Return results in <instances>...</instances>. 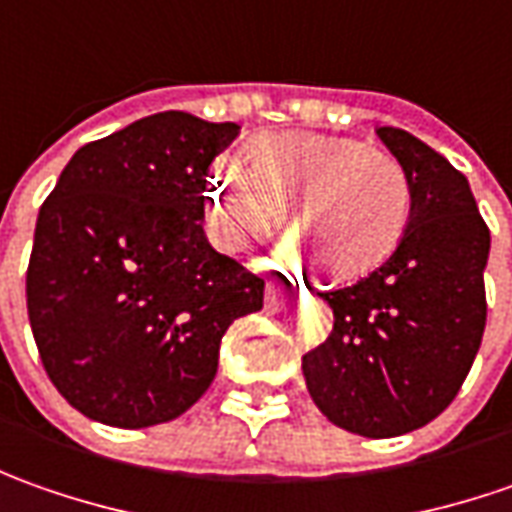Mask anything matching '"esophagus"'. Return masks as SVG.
<instances>
[{
	"label": "esophagus",
	"mask_w": 512,
	"mask_h": 512,
	"mask_svg": "<svg viewBox=\"0 0 512 512\" xmlns=\"http://www.w3.org/2000/svg\"><path fill=\"white\" fill-rule=\"evenodd\" d=\"M283 297H286V289H283L280 283L269 280V283H266V311L277 314V311L283 309Z\"/></svg>",
	"instance_id": "esophagus-1"
}]
</instances>
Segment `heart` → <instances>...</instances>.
I'll return each instance as SVG.
<instances>
[{
  "mask_svg": "<svg viewBox=\"0 0 512 512\" xmlns=\"http://www.w3.org/2000/svg\"><path fill=\"white\" fill-rule=\"evenodd\" d=\"M246 157L226 155L209 181V221L226 246L277 235L286 221L334 280L374 272L399 249L414 218V184L388 152L354 138L277 133ZM289 255L303 257L291 240Z\"/></svg>",
  "mask_w": 512,
  "mask_h": 512,
  "instance_id": "obj_1",
  "label": "heart"
}]
</instances>
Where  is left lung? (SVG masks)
Listing matches in <instances>:
<instances>
[{
	"label": "left lung",
	"instance_id": "1",
	"mask_svg": "<svg viewBox=\"0 0 512 512\" xmlns=\"http://www.w3.org/2000/svg\"><path fill=\"white\" fill-rule=\"evenodd\" d=\"M377 135L411 175L414 218L379 269L320 294L334 328L303 357V377L328 422L388 439L442 414L476 360L490 229L448 158L397 127Z\"/></svg>",
	"mask_w": 512,
	"mask_h": 512
}]
</instances>
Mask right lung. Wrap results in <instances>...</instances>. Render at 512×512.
I'll list each match as a JSON object with an SVG mask.
<instances>
[{
    "mask_svg": "<svg viewBox=\"0 0 512 512\" xmlns=\"http://www.w3.org/2000/svg\"><path fill=\"white\" fill-rule=\"evenodd\" d=\"M181 110L84 144L39 209L27 317L47 377L76 411L150 428L218 374L226 328L263 309V280L203 235L212 161L235 138Z\"/></svg>",
    "mask_w": 512,
    "mask_h": 512,
    "instance_id": "1",
    "label": "right lung"
}]
</instances>
